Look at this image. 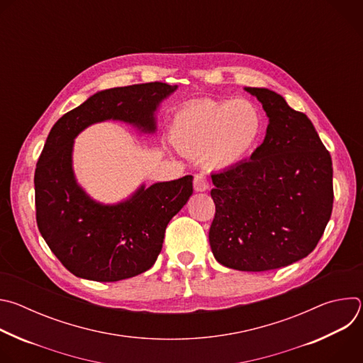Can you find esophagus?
Listing matches in <instances>:
<instances>
[{"label": "esophagus", "mask_w": 363, "mask_h": 363, "mask_svg": "<svg viewBox=\"0 0 363 363\" xmlns=\"http://www.w3.org/2000/svg\"><path fill=\"white\" fill-rule=\"evenodd\" d=\"M208 186H210L208 179H206L203 175H196L194 178V189L196 192H203V191L208 189Z\"/></svg>", "instance_id": "esophagus-1"}]
</instances>
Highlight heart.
Wrapping results in <instances>:
<instances>
[{"mask_svg":"<svg viewBox=\"0 0 363 363\" xmlns=\"http://www.w3.org/2000/svg\"><path fill=\"white\" fill-rule=\"evenodd\" d=\"M263 115L247 99L201 100L181 108L172 118V143L191 157H202L211 169L242 162L263 133Z\"/></svg>","mask_w":363,"mask_h":363,"instance_id":"obj_1","label":"heart"}]
</instances>
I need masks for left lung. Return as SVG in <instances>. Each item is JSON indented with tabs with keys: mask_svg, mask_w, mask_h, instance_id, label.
I'll use <instances>...</instances> for the list:
<instances>
[{
	"mask_svg": "<svg viewBox=\"0 0 363 363\" xmlns=\"http://www.w3.org/2000/svg\"><path fill=\"white\" fill-rule=\"evenodd\" d=\"M269 126L248 161L211 175L216 260L240 272L286 267L315 250L333 208L332 158L310 119L283 96L245 87Z\"/></svg>",
	"mask_w": 363,
	"mask_h": 363,
	"instance_id": "obj_1",
	"label": "left lung"
}]
</instances>
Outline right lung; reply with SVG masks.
<instances>
[{
  "mask_svg": "<svg viewBox=\"0 0 363 363\" xmlns=\"http://www.w3.org/2000/svg\"><path fill=\"white\" fill-rule=\"evenodd\" d=\"M177 87L155 82L101 90L51 128L34 174L35 218L50 250L74 276L119 281L149 270L162 250L168 223L192 195V177L186 175L140 185L118 203H100L76 181L74 138L105 121L153 133L155 112Z\"/></svg>",
  "mask_w": 363,
  "mask_h": 363,
  "instance_id": "add662e5",
  "label": "right lung"
}]
</instances>
